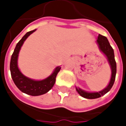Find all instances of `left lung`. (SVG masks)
I'll use <instances>...</instances> for the list:
<instances>
[{"mask_svg": "<svg viewBox=\"0 0 126 126\" xmlns=\"http://www.w3.org/2000/svg\"><path fill=\"white\" fill-rule=\"evenodd\" d=\"M96 42H97V44H98L100 51L106 56L107 58V60L109 61V63L110 64L112 73H111L110 82L109 83L108 86L101 91L97 92H88L84 91V90H82V89H80L79 88H76V90L80 94V95H81L82 97H84V98H86V99L98 98V97H101V96L107 93L111 89L112 86L114 84V80H115L116 73V63L115 59H114V50L112 48V47L110 46L107 38L105 36L99 34Z\"/></svg>", "mask_w": 126, "mask_h": 126, "instance_id": "1", "label": "left lung"}]
</instances>
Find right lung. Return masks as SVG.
Masks as SVG:
<instances>
[{"instance_id": "obj_1", "label": "right lung", "mask_w": 126, "mask_h": 126, "mask_svg": "<svg viewBox=\"0 0 126 126\" xmlns=\"http://www.w3.org/2000/svg\"><path fill=\"white\" fill-rule=\"evenodd\" d=\"M36 31V29H35L28 32L17 44L11 57L10 66L12 78L17 87L23 93L33 96L42 95L51 90L55 84L57 74L61 69V67L58 66L50 76L41 80H35L28 78L20 71L17 66V59L21 47L26 39Z\"/></svg>"}]
</instances>
